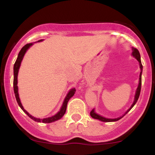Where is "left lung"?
<instances>
[{"instance_id": "left-lung-1", "label": "left lung", "mask_w": 155, "mask_h": 155, "mask_svg": "<svg viewBox=\"0 0 155 155\" xmlns=\"http://www.w3.org/2000/svg\"><path fill=\"white\" fill-rule=\"evenodd\" d=\"M132 49H133L132 54L135 57V58H136L137 60L139 62V65H140V75H139V84H138V88H137V90H136V95H135L134 102H133V104H132V106H131V107L129 109L125 112V114H124L122 117H118V118H116V119H107V118H105V117H101V116H100V115L97 114H96L95 112V111H94V109H92V111H90V116H91L92 118L96 119V120H99L102 121V122H115V121H118V120H120V119H122V117H123L124 115H125L127 113V112L130 111V110L131 108H132L133 106H134V105L136 104L137 101H138V97H139L140 92V89H141V74H142V70H143V65H142L141 61H140V55L139 51H138V49H137L136 48H135V47H132Z\"/></svg>"}]
</instances>
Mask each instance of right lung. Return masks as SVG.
Returning <instances> with one entry per match:
<instances>
[{"instance_id": "add662e5", "label": "right lung", "mask_w": 155, "mask_h": 155, "mask_svg": "<svg viewBox=\"0 0 155 155\" xmlns=\"http://www.w3.org/2000/svg\"><path fill=\"white\" fill-rule=\"evenodd\" d=\"M41 41L42 40H40V41ZM32 45H33V44H32V43H31V44H27L26 45H25L24 47H23L22 49H21L20 51H19V52L18 57H17V60H16V62H15V65H14V82H13V84H14V91H15L16 100H17V103H18L19 106H20V108L23 110V111H24L25 113L26 114L30 117V118H31L32 120H33L34 121H35V122H43V123H50V122H54V121L58 120H60V119H61L62 117H63V115L65 114V111H66V108H67L68 102L69 99H70L71 97L72 96L74 95L76 90H75V89H72V90H71L70 91H69L68 93L67 96H66V97H65V101H64L63 104V106H62L61 109H60V111L58 112V113L57 114H55L54 116H52V117H48V118H45V119L35 118L34 117L31 116V115L30 114L28 113V112H27L24 109V108H23V106H22V104H21L20 100H19V97L18 87H17V75H18L19 68V66H20V64H21V62H22V60L23 57H24L25 54L27 49H28V48H29Z\"/></svg>"}]
</instances>
